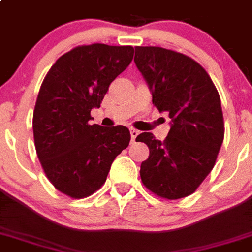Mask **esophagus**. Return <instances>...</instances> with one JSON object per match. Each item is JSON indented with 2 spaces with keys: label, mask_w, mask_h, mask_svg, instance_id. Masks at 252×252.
<instances>
[{
  "label": "esophagus",
  "mask_w": 252,
  "mask_h": 252,
  "mask_svg": "<svg viewBox=\"0 0 252 252\" xmlns=\"http://www.w3.org/2000/svg\"><path fill=\"white\" fill-rule=\"evenodd\" d=\"M139 134V132L137 129H134V128H130V137H132V141L134 142L137 138V136Z\"/></svg>",
  "instance_id": "1"
}]
</instances>
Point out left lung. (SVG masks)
I'll return each instance as SVG.
<instances>
[{"mask_svg":"<svg viewBox=\"0 0 252 252\" xmlns=\"http://www.w3.org/2000/svg\"><path fill=\"white\" fill-rule=\"evenodd\" d=\"M134 63L160 113L169 114L164 141L141 133L136 141L149 146L141 164L142 183L168 200L193 193L214 168L224 138L220 97L201 65L172 50L136 47Z\"/></svg>","mask_w":252,"mask_h":252,"instance_id":"8db88e82","label":"left lung"}]
</instances>
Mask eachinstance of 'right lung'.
<instances>
[{
	"instance_id": "add662e5",
	"label": "right lung",
	"mask_w": 252,
	"mask_h": 252,
	"mask_svg": "<svg viewBox=\"0 0 252 252\" xmlns=\"http://www.w3.org/2000/svg\"><path fill=\"white\" fill-rule=\"evenodd\" d=\"M133 52L132 46H79L63 55L42 83L33 113L35 151L54 187L70 197L96 192L129 145L126 126H91L90 120Z\"/></svg>"
}]
</instances>
